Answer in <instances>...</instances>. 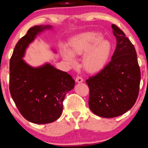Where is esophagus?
I'll use <instances>...</instances> for the list:
<instances>
[{"label": "esophagus", "mask_w": 148, "mask_h": 148, "mask_svg": "<svg viewBox=\"0 0 148 148\" xmlns=\"http://www.w3.org/2000/svg\"><path fill=\"white\" fill-rule=\"evenodd\" d=\"M75 82L77 83H82L83 82H84V79H83V78L81 77L77 76L75 78Z\"/></svg>", "instance_id": "esophagus-1"}]
</instances>
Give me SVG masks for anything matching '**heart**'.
Instances as JSON below:
<instances>
[{
	"mask_svg": "<svg viewBox=\"0 0 148 148\" xmlns=\"http://www.w3.org/2000/svg\"><path fill=\"white\" fill-rule=\"evenodd\" d=\"M111 50V44L108 40L102 38L96 32H86L74 36L69 42V50L62 49L63 58L71 64L76 62L75 55L84 53L82 64L89 72L101 69L106 64Z\"/></svg>",
	"mask_w": 148,
	"mask_h": 148,
	"instance_id": "1",
	"label": "heart"
}]
</instances>
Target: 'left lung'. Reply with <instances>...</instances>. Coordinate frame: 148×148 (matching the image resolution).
Returning <instances> with one entry per match:
<instances>
[{"instance_id":"1","label":"left lung","mask_w":148,"mask_h":148,"mask_svg":"<svg viewBox=\"0 0 148 148\" xmlns=\"http://www.w3.org/2000/svg\"><path fill=\"white\" fill-rule=\"evenodd\" d=\"M116 48L111 60L86 80L89 106L104 118L119 116L132 108L139 94L141 73L134 46L120 28L112 24Z\"/></svg>"}]
</instances>
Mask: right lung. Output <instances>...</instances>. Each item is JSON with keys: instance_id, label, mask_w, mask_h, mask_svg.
Returning a JSON list of instances; mask_svg holds the SVG:
<instances>
[{"instance_id": "right-lung-1", "label": "right lung", "mask_w": 148, "mask_h": 148, "mask_svg": "<svg viewBox=\"0 0 148 148\" xmlns=\"http://www.w3.org/2000/svg\"><path fill=\"white\" fill-rule=\"evenodd\" d=\"M51 25H36L16 44L10 59L9 90L22 116L36 124L52 123L62 112V101L75 81L66 72L50 63L33 67L23 59L26 48L36 36Z\"/></svg>"}]
</instances>
